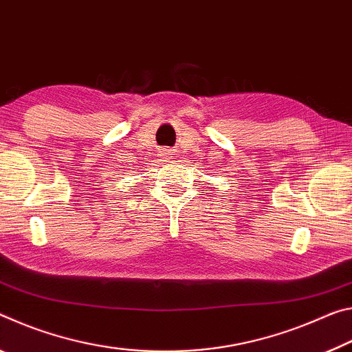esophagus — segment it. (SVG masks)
I'll use <instances>...</instances> for the list:
<instances>
[{"mask_svg": "<svg viewBox=\"0 0 352 352\" xmlns=\"http://www.w3.org/2000/svg\"><path fill=\"white\" fill-rule=\"evenodd\" d=\"M160 153H162V155H166V157H170V154H171V149H170V148H164L162 151H160Z\"/></svg>", "mask_w": 352, "mask_h": 352, "instance_id": "1", "label": "esophagus"}]
</instances>
